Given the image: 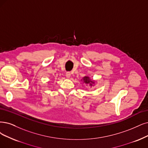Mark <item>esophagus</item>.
Wrapping results in <instances>:
<instances>
[{
  "label": "esophagus",
  "mask_w": 148,
  "mask_h": 148,
  "mask_svg": "<svg viewBox=\"0 0 148 148\" xmlns=\"http://www.w3.org/2000/svg\"><path fill=\"white\" fill-rule=\"evenodd\" d=\"M66 77L69 78L71 77V73L70 72H67L66 73Z\"/></svg>",
  "instance_id": "obj_1"
}]
</instances>
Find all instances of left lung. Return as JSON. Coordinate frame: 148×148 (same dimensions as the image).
Returning <instances> with one entry per match:
<instances>
[{"label":"left lung","mask_w":148,"mask_h":148,"mask_svg":"<svg viewBox=\"0 0 148 148\" xmlns=\"http://www.w3.org/2000/svg\"><path fill=\"white\" fill-rule=\"evenodd\" d=\"M84 82L87 85H92L91 84H94V82L90 80V79L89 78V77H88V76H85V77H84Z\"/></svg>","instance_id":"8db88e82"}]
</instances>
